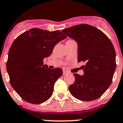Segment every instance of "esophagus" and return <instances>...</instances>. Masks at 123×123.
I'll list each match as a JSON object with an SVG mask.
<instances>
[{
  "label": "esophagus",
  "mask_w": 123,
  "mask_h": 123,
  "mask_svg": "<svg viewBox=\"0 0 123 123\" xmlns=\"http://www.w3.org/2000/svg\"><path fill=\"white\" fill-rule=\"evenodd\" d=\"M67 74H68V72H67V71H66V70H63V75H66Z\"/></svg>",
  "instance_id": "34e87169"
}]
</instances>
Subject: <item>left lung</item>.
<instances>
[{
	"instance_id": "8db88e82",
	"label": "left lung",
	"mask_w": 123,
	"mask_h": 123,
	"mask_svg": "<svg viewBox=\"0 0 123 123\" xmlns=\"http://www.w3.org/2000/svg\"><path fill=\"white\" fill-rule=\"evenodd\" d=\"M65 35L76 41L78 61L85 62L84 75L74 74L75 81L68 88L80 100L91 101L100 98L112 82L116 68V51L112 42L98 28L80 24L63 29Z\"/></svg>"
}]
</instances>
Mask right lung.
<instances>
[{
  "instance_id": "obj_1",
  "label": "right lung",
  "mask_w": 123,
  "mask_h": 123,
  "mask_svg": "<svg viewBox=\"0 0 123 123\" xmlns=\"http://www.w3.org/2000/svg\"><path fill=\"white\" fill-rule=\"evenodd\" d=\"M67 36L60 31L33 28L13 41L8 53L6 68L11 86L24 100L40 104L52 96L55 82L62 69L49 68L43 59Z\"/></svg>"
}]
</instances>
